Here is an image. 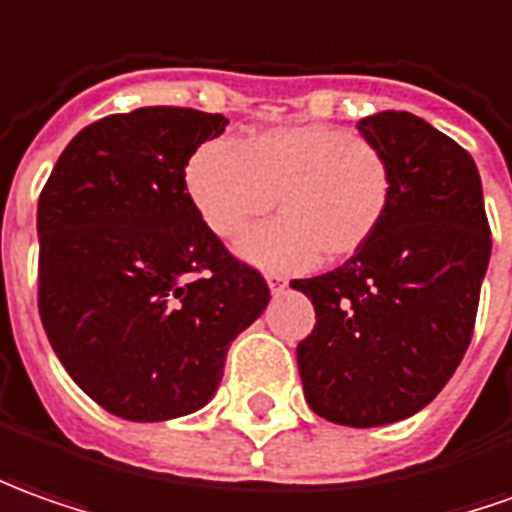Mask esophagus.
<instances>
[{
    "label": "esophagus",
    "mask_w": 512,
    "mask_h": 512,
    "mask_svg": "<svg viewBox=\"0 0 512 512\" xmlns=\"http://www.w3.org/2000/svg\"><path fill=\"white\" fill-rule=\"evenodd\" d=\"M266 283H269L271 294H280V291H285V280L283 277H277V274H269V277H266Z\"/></svg>",
    "instance_id": "34e87169"
}]
</instances>
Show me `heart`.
<instances>
[{"mask_svg": "<svg viewBox=\"0 0 512 512\" xmlns=\"http://www.w3.org/2000/svg\"><path fill=\"white\" fill-rule=\"evenodd\" d=\"M187 196L215 238L235 241L263 215L280 218L249 232L238 246L266 271H305L356 255L373 238L392 198L384 151L350 128L297 123L252 137L212 139L190 156Z\"/></svg>", "mask_w": 512, "mask_h": 512, "instance_id": "1", "label": "heart"}]
</instances>
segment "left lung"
<instances>
[{
  "label": "left lung",
  "instance_id": "1",
  "mask_svg": "<svg viewBox=\"0 0 512 512\" xmlns=\"http://www.w3.org/2000/svg\"><path fill=\"white\" fill-rule=\"evenodd\" d=\"M392 168L389 210L344 266L291 288L314 302L297 344L305 401L339 426L412 417L437 398L471 344L490 260L471 154L409 111L358 120Z\"/></svg>",
  "mask_w": 512,
  "mask_h": 512
}]
</instances>
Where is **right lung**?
Masks as SVG:
<instances>
[{
  "label": "right lung",
  "instance_id": "add662e5",
  "mask_svg": "<svg viewBox=\"0 0 512 512\" xmlns=\"http://www.w3.org/2000/svg\"><path fill=\"white\" fill-rule=\"evenodd\" d=\"M224 114L145 106L86 125L38 198V314L72 381L156 423L210 403L232 339L269 305L260 271L198 218L184 168Z\"/></svg>",
  "mask_w": 512,
  "mask_h": 512
}]
</instances>
